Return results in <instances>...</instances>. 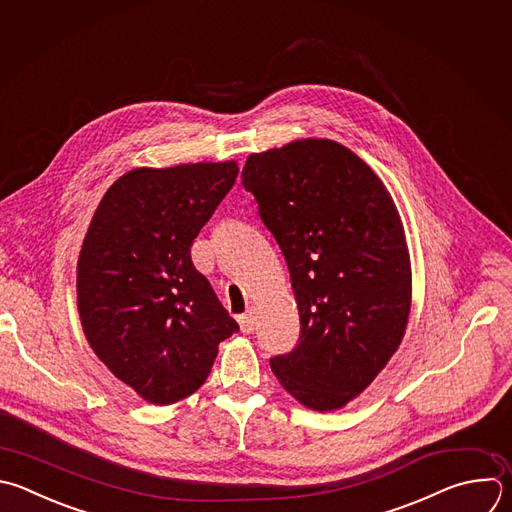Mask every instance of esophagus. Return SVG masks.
Instances as JSON below:
<instances>
[{"mask_svg": "<svg viewBox=\"0 0 512 512\" xmlns=\"http://www.w3.org/2000/svg\"><path fill=\"white\" fill-rule=\"evenodd\" d=\"M239 325H241V331H243V333H253V331H255V325H257L255 311L249 309L247 313L239 315Z\"/></svg>", "mask_w": 512, "mask_h": 512, "instance_id": "obj_1", "label": "esophagus"}]
</instances>
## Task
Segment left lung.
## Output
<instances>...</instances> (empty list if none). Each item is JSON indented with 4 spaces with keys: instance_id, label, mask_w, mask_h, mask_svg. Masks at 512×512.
<instances>
[{
    "instance_id": "obj_1",
    "label": "left lung",
    "mask_w": 512,
    "mask_h": 512,
    "mask_svg": "<svg viewBox=\"0 0 512 512\" xmlns=\"http://www.w3.org/2000/svg\"><path fill=\"white\" fill-rule=\"evenodd\" d=\"M241 181L285 257L301 323L271 372L309 410L344 408L406 333L412 267L396 203L372 166L329 138L253 152Z\"/></svg>"
}]
</instances>
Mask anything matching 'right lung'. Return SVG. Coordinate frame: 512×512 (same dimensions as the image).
<instances>
[{
    "mask_svg": "<svg viewBox=\"0 0 512 512\" xmlns=\"http://www.w3.org/2000/svg\"><path fill=\"white\" fill-rule=\"evenodd\" d=\"M237 173L235 160L132 168L90 221L76 267L80 323L100 362L150 404L195 394L239 329L191 259Z\"/></svg>",
    "mask_w": 512,
    "mask_h": 512,
    "instance_id": "1",
    "label": "right lung"
}]
</instances>
